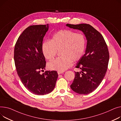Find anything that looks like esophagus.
I'll return each instance as SVG.
<instances>
[{
  "label": "esophagus",
  "mask_w": 121,
  "mask_h": 121,
  "mask_svg": "<svg viewBox=\"0 0 121 121\" xmlns=\"http://www.w3.org/2000/svg\"><path fill=\"white\" fill-rule=\"evenodd\" d=\"M63 73V71H58V74L59 75L61 74H62Z\"/></svg>",
  "instance_id": "obj_1"
}]
</instances>
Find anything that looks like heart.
I'll return each mask as SVG.
<instances>
[{
  "label": "heart",
  "instance_id": "1",
  "mask_svg": "<svg viewBox=\"0 0 121 121\" xmlns=\"http://www.w3.org/2000/svg\"><path fill=\"white\" fill-rule=\"evenodd\" d=\"M86 45V39L82 33L70 30H61L55 33L50 41L43 42L42 50L48 60L54 59L60 51L61 56L48 64L52 70L64 71L72 65V60H79L82 56Z\"/></svg>",
  "mask_w": 121,
  "mask_h": 121
}]
</instances>
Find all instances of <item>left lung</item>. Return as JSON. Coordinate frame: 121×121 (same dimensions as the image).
<instances>
[{
  "label": "left lung",
  "mask_w": 121,
  "mask_h": 121,
  "mask_svg": "<svg viewBox=\"0 0 121 121\" xmlns=\"http://www.w3.org/2000/svg\"><path fill=\"white\" fill-rule=\"evenodd\" d=\"M66 26L82 31L87 39L86 53L78 61L75 77L70 87L80 94H88L100 84L107 71L109 54L107 44L101 34L87 24Z\"/></svg>",
  "instance_id": "1"
}]
</instances>
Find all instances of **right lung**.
Wrapping results in <instances>:
<instances>
[{
    "mask_svg": "<svg viewBox=\"0 0 121 121\" xmlns=\"http://www.w3.org/2000/svg\"><path fill=\"white\" fill-rule=\"evenodd\" d=\"M48 30V24L27 27L19 35L14 49L15 66L21 82L27 90L37 95L52 92L58 77L56 71L40 73L46 66L42 45Z\"/></svg>",
    "mask_w": 121,
    "mask_h": 121,
    "instance_id": "obj_1",
    "label": "right lung"
}]
</instances>
